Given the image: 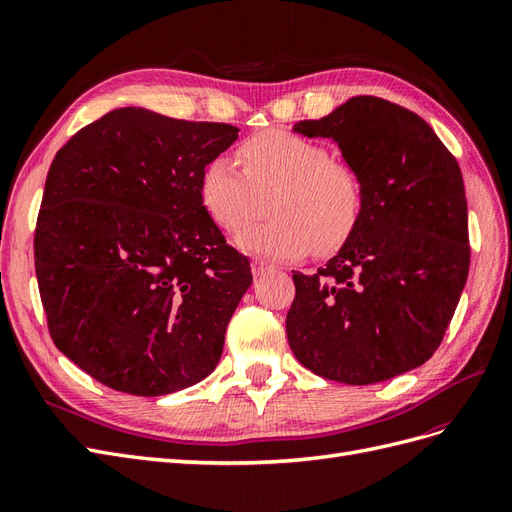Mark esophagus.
Segmentation results:
<instances>
[{"label": "esophagus", "instance_id": "34e87169", "mask_svg": "<svg viewBox=\"0 0 512 512\" xmlns=\"http://www.w3.org/2000/svg\"><path fill=\"white\" fill-rule=\"evenodd\" d=\"M271 269V265L269 262H265V260H260V258H256V260H252V273L258 277V275H262V273H267Z\"/></svg>", "mask_w": 512, "mask_h": 512}]
</instances>
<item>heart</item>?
I'll return each instance as SVG.
<instances>
[{"mask_svg":"<svg viewBox=\"0 0 512 512\" xmlns=\"http://www.w3.org/2000/svg\"><path fill=\"white\" fill-rule=\"evenodd\" d=\"M237 158L241 168L224 156L211 158L200 170L198 192L209 218L232 235L259 217L268 198L272 218L239 235L243 250L282 260L307 250L329 256L359 226L363 177L327 145L267 130L243 141Z\"/></svg>","mask_w":512,"mask_h":512,"instance_id":"b5f03b06","label":"heart"}]
</instances>
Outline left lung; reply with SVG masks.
<instances>
[{
	"mask_svg": "<svg viewBox=\"0 0 512 512\" xmlns=\"http://www.w3.org/2000/svg\"><path fill=\"white\" fill-rule=\"evenodd\" d=\"M327 136L365 183L361 222L327 265L294 271L288 344L314 374L346 384L395 378L431 359L470 269L461 170L425 119L356 96L322 119L294 123Z\"/></svg>",
	"mask_w": 512,
	"mask_h": 512,
	"instance_id": "left-lung-1",
	"label": "left lung"
}]
</instances>
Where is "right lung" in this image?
I'll return each instance as SVG.
<instances>
[{"mask_svg":"<svg viewBox=\"0 0 512 512\" xmlns=\"http://www.w3.org/2000/svg\"><path fill=\"white\" fill-rule=\"evenodd\" d=\"M230 123L117 108L57 151L34 262L55 346L108 389L158 397L207 378L250 260L200 203Z\"/></svg>","mask_w":512,"mask_h":512,"instance_id":"add662e5","label":"right lung"}]
</instances>
